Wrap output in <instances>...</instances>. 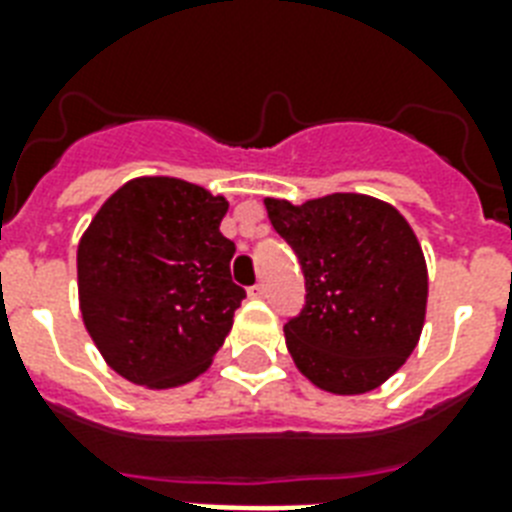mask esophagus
I'll return each instance as SVG.
<instances>
[{
  "label": "esophagus",
  "instance_id": "1",
  "mask_svg": "<svg viewBox=\"0 0 512 512\" xmlns=\"http://www.w3.org/2000/svg\"><path fill=\"white\" fill-rule=\"evenodd\" d=\"M249 297H255V300L265 297V284H255V287H249Z\"/></svg>",
  "mask_w": 512,
  "mask_h": 512
}]
</instances>
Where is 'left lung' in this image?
Segmentation results:
<instances>
[{
  "mask_svg": "<svg viewBox=\"0 0 512 512\" xmlns=\"http://www.w3.org/2000/svg\"><path fill=\"white\" fill-rule=\"evenodd\" d=\"M265 209L305 273V308L284 327L297 372L335 396L380 388L425 327L428 265L412 225L366 193L268 196Z\"/></svg>",
  "mask_w": 512,
  "mask_h": 512,
  "instance_id": "left-lung-1",
  "label": "left lung"
}]
</instances>
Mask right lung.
Returning a JSON list of instances; mask_svg holds the SVG:
<instances>
[{
  "instance_id": "1",
  "label": "right lung",
  "mask_w": 512,
  "mask_h": 512,
  "mask_svg": "<svg viewBox=\"0 0 512 512\" xmlns=\"http://www.w3.org/2000/svg\"><path fill=\"white\" fill-rule=\"evenodd\" d=\"M225 212L220 193L170 175L132 177L95 212L76 249L79 311L119 377L170 390L212 366L244 300Z\"/></svg>"
}]
</instances>
